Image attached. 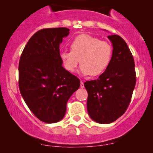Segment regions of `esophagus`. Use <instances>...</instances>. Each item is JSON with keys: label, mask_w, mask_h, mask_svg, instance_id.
<instances>
[{"label": "esophagus", "mask_w": 153, "mask_h": 153, "mask_svg": "<svg viewBox=\"0 0 153 153\" xmlns=\"http://www.w3.org/2000/svg\"><path fill=\"white\" fill-rule=\"evenodd\" d=\"M80 86H81V88H84V82H83L82 81H81V84H80Z\"/></svg>", "instance_id": "esophagus-1"}]
</instances>
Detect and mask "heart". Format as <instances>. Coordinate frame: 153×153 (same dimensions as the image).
<instances>
[{"mask_svg":"<svg viewBox=\"0 0 153 153\" xmlns=\"http://www.w3.org/2000/svg\"><path fill=\"white\" fill-rule=\"evenodd\" d=\"M71 51L62 50L60 58L69 72H73L78 64L83 75L98 76L109 67L112 56V48L109 43L98 38L81 34L75 37L70 44Z\"/></svg>","mask_w":153,"mask_h":153,"instance_id":"heart-1","label":"heart"}]
</instances>
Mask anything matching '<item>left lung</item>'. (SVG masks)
<instances>
[{
	"label": "left lung",
	"instance_id": "left-lung-1",
	"mask_svg": "<svg viewBox=\"0 0 153 153\" xmlns=\"http://www.w3.org/2000/svg\"><path fill=\"white\" fill-rule=\"evenodd\" d=\"M107 38L113 47L109 67L97 80L84 83L88 114L99 124H110L124 113L136 81L135 62L126 43L119 35Z\"/></svg>",
	"mask_w": 153,
	"mask_h": 153
}]
</instances>
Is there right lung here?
<instances>
[{"label": "right lung", "mask_w": 153, "mask_h": 153, "mask_svg": "<svg viewBox=\"0 0 153 153\" xmlns=\"http://www.w3.org/2000/svg\"><path fill=\"white\" fill-rule=\"evenodd\" d=\"M65 27L44 29L34 34L19 61V89L32 113L48 124L63 119L67 103L80 80L63 67L60 44L69 35Z\"/></svg>", "instance_id": "1"}]
</instances>
